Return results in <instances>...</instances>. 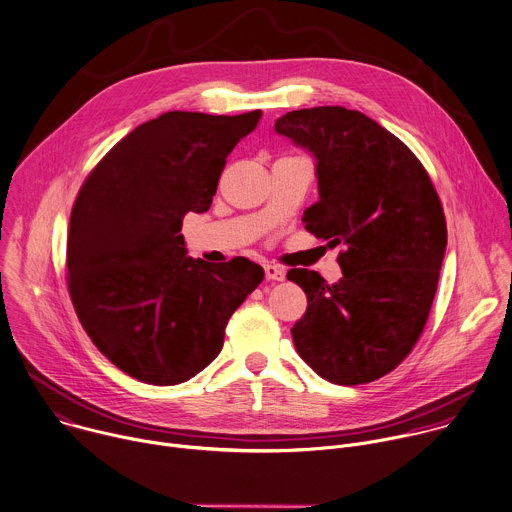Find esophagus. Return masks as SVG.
Segmentation results:
<instances>
[{"label":"esophagus","mask_w":512,"mask_h":512,"mask_svg":"<svg viewBox=\"0 0 512 512\" xmlns=\"http://www.w3.org/2000/svg\"><path fill=\"white\" fill-rule=\"evenodd\" d=\"M265 277L269 281H283L285 279V271L277 265H265Z\"/></svg>","instance_id":"1"}]
</instances>
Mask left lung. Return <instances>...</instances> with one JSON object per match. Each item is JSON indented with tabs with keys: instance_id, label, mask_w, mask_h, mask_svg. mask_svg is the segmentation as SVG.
I'll list each match as a JSON object with an SVG mask.
<instances>
[{
	"instance_id": "obj_1",
	"label": "left lung",
	"mask_w": 512,
	"mask_h": 512,
	"mask_svg": "<svg viewBox=\"0 0 512 512\" xmlns=\"http://www.w3.org/2000/svg\"><path fill=\"white\" fill-rule=\"evenodd\" d=\"M275 132L315 158L319 201L305 211V229L344 245V277L333 285L315 271L287 273L307 295L291 329L295 350L327 382H374L426 325L446 253L440 199L412 150L364 112L293 110Z\"/></svg>"
}]
</instances>
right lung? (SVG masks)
<instances>
[{
  "instance_id": "right-lung-1",
  "label": "right lung",
  "mask_w": 512,
  "mask_h": 512,
  "mask_svg": "<svg viewBox=\"0 0 512 512\" xmlns=\"http://www.w3.org/2000/svg\"><path fill=\"white\" fill-rule=\"evenodd\" d=\"M261 110L164 112L126 134L92 170L68 227V289L100 354L130 378L175 386L221 352L233 311L263 281L237 257L187 255V213H205L225 158Z\"/></svg>"
}]
</instances>
